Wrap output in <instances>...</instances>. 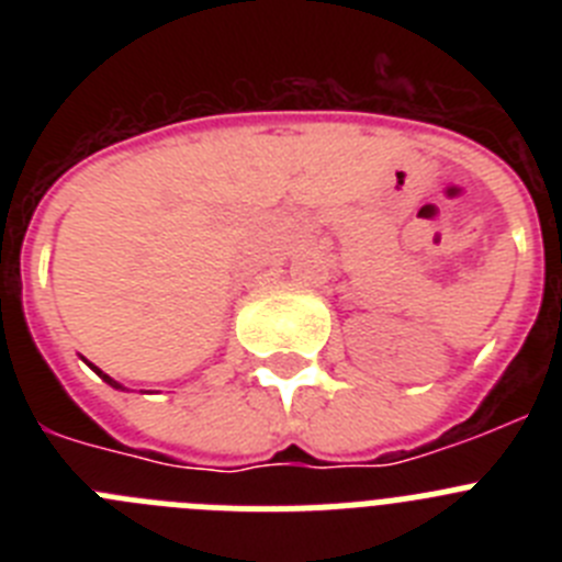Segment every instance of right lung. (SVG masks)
Returning a JSON list of instances; mask_svg holds the SVG:
<instances>
[{"instance_id":"obj_1","label":"right lung","mask_w":562,"mask_h":562,"mask_svg":"<svg viewBox=\"0 0 562 562\" xmlns=\"http://www.w3.org/2000/svg\"><path fill=\"white\" fill-rule=\"evenodd\" d=\"M95 371H98V369H95ZM98 374H101V371H98ZM101 376H103V380H106V382H109V385H114V389H121V385H117V382H114V380H112V376H106V374H101Z\"/></svg>"}]
</instances>
